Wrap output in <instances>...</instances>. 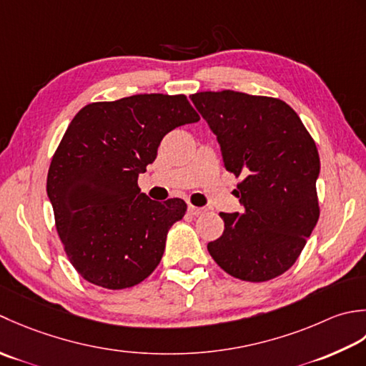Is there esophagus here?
<instances>
[{"instance_id":"1","label":"esophagus","mask_w":366,"mask_h":366,"mask_svg":"<svg viewBox=\"0 0 366 366\" xmlns=\"http://www.w3.org/2000/svg\"><path fill=\"white\" fill-rule=\"evenodd\" d=\"M188 212L191 213V214H194V216H199V214H202V213H205V208H200V207H196V205H188Z\"/></svg>"}]
</instances>
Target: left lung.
<instances>
[{
	"label": "left lung",
	"mask_w": 366,
	"mask_h": 366,
	"mask_svg": "<svg viewBox=\"0 0 366 366\" xmlns=\"http://www.w3.org/2000/svg\"><path fill=\"white\" fill-rule=\"evenodd\" d=\"M191 101L216 134L224 167L237 178L242 213H219L224 232L207 244L230 277L262 282L295 264L319 219L315 140L285 101L232 89Z\"/></svg>",
	"instance_id": "obj_1"
}]
</instances>
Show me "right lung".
Instances as JSON below:
<instances>
[{
    "mask_svg": "<svg viewBox=\"0 0 366 366\" xmlns=\"http://www.w3.org/2000/svg\"><path fill=\"white\" fill-rule=\"evenodd\" d=\"M199 120L184 94L156 93L92 102L72 118L50 162L47 194L66 256L81 278L118 290L158 267L186 204L148 199L137 177L167 132Z\"/></svg>",
    "mask_w": 366,
    "mask_h": 366,
    "instance_id": "add662e5",
    "label": "right lung"
}]
</instances>
